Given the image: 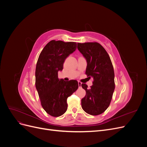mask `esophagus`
<instances>
[{
  "label": "esophagus",
  "mask_w": 147,
  "mask_h": 147,
  "mask_svg": "<svg viewBox=\"0 0 147 147\" xmlns=\"http://www.w3.org/2000/svg\"><path fill=\"white\" fill-rule=\"evenodd\" d=\"M78 86H79V88H80L81 86H82V83L80 82H78Z\"/></svg>",
  "instance_id": "1"
}]
</instances>
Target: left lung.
<instances>
[{"instance_id":"8db88e82","label":"left lung","mask_w":147,"mask_h":147,"mask_svg":"<svg viewBox=\"0 0 147 147\" xmlns=\"http://www.w3.org/2000/svg\"><path fill=\"white\" fill-rule=\"evenodd\" d=\"M77 48L87 62L86 74L94 80L90 89L86 84L82 86L86 96L82 99L84 112L98 115L109 107L115 90V74L112 61L107 52L97 42L77 43Z\"/></svg>"}]
</instances>
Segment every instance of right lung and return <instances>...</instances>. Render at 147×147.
Here are the masks:
<instances>
[{
  "label": "right lung",
  "instance_id": "right-lung-1",
  "mask_svg": "<svg viewBox=\"0 0 147 147\" xmlns=\"http://www.w3.org/2000/svg\"><path fill=\"white\" fill-rule=\"evenodd\" d=\"M77 48L76 42L51 40L39 55L35 69V87L45 112L59 117L67 109V99L78 88L75 80L65 82L58 78L65 59Z\"/></svg>",
  "mask_w": 147,
  "mask_h": 147
}]
</instances>
